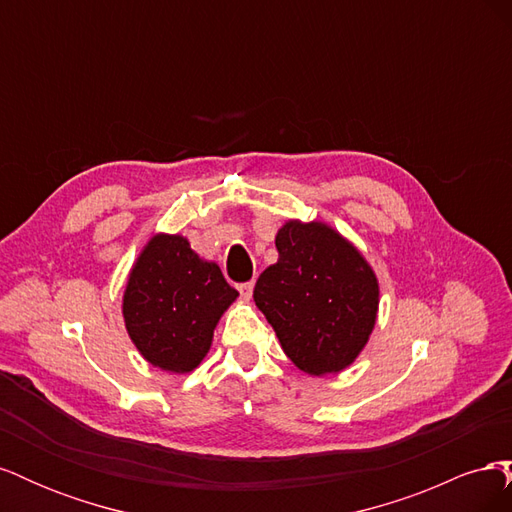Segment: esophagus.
Masks as SVG:
<instances>
[{"label": "esophagus", "mask_w": 512, "mask_h": 512, "mask_svg": "<svg viewBox=\"0 0 512 512\" xmlns=\"http://www.w3.org/2000/svg\"><path fill=\"white\" fill-rule=\"evenodd\" d=\"M252 292H254V282H247V284H241L239 286V294H241V299L247 303L252 299Z\"/></svg>", "instance_id": "1"}]
</instances>
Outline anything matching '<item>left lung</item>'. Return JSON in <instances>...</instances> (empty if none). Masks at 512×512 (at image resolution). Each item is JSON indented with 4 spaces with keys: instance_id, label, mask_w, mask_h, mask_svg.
Wrapping results in <instances>:
<instances>
[{
    "instance_id": "1",
    "label": "left lung",
    "mask_w": 512,
    "mask_h": 512,
    "mask_svg": "<svg viewBox=\"0 0 512 512\" xmlns=\"http://www.w3.org/2000/svg\"><path fill=\"white\" fill-rule=\"evenodd\" d=\"M275 265L254 301L288 359L309 376L350 367L376 327L380 284L352 241L327 222L288 220L275 235Z\"/></svg>"
}]
</instances>
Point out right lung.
<instances>
[{"mask_svg":"<svg viewBox=\"0 0 512 512\" xmlns=\"http://www.w3.org/2000/svg\"><path fill=\"white\" fill-rule=\"evenodd\" d=\"M239 292L220 267L183 235L156 232L138 252L121 314L143 359L168 374H190L207 356L213 331Z\"/></svg>","mask_w":512,"mask_h":512,"instance_id":"right-lung-1","label":"right lung"}]
</instances>
